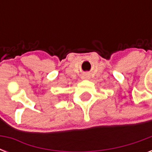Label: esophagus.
<instances>
[{
  "label": "esophagus",
  "mask_w": 152,
  "mask_h": 152,
  "mask_svg": "<svg viewBox=\"0 0 152 152\" xmlns=\"http://www.w3.org/2000/svg\"><path fill=\"white\" fill-rule=\"evenodd\" d=\"M89 77H90V76H88V74H83V76H82V79H83V80H87V79H89Z\"/></svg>",
  "instance_id": "34e87169"
}]
</instances>
